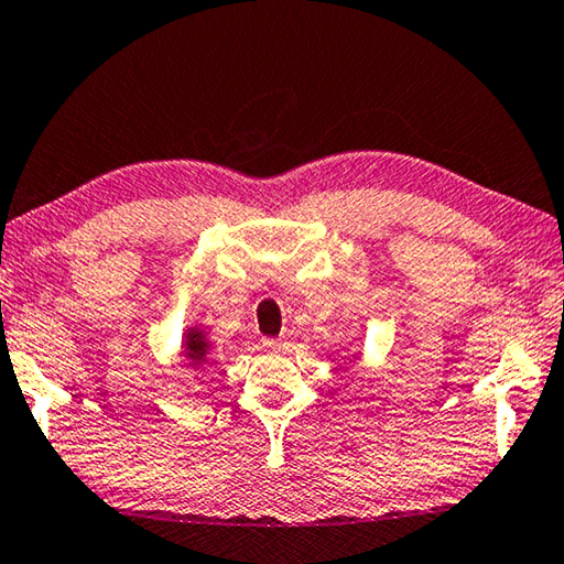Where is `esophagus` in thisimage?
<instances>
[{
    "label": "esophagus",
    "mask_w": 564,
    "mask_h": 564,
    "mask_svg": "<svg viewBox=\"0 0 564 564\" xmlns=\"http://www.w3.org/2000/svg\"><path fill=\"white\" fill-rule=\"evenodd\" d=\"M262 347L267 351H282L284 349V341L282 339H262Z\"/></svg>",
    "instance_id": "1"
}]
</instances>
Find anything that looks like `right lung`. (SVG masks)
I'll return each mask as SVG.
<instances>
[{"label": "right lung", "instance_id": "add662e5", "mask_svg": "<svg viewBox=\"0 0 564 564\" xmlns=\"http://www.w3.org/2000/svg\"><path fill=\"white\" fill-rule=\"evenodd\" d=\"M205 349H207V344L203 341L200 334H191V339L185 341V354L191 361H200L205 357Z\"/></svg>", "mask_w": 564, "mask_h": 564}]
</instances>
